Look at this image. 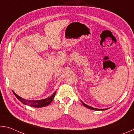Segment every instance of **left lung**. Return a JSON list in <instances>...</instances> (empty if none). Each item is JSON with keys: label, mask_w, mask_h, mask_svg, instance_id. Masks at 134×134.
Masks as SVG:
<instances>
[{"label": "left lung", "mask_w": 134, "mask_h": 134, "mask_svg": "<svg viewBox=\"0 0 134 134\" xmlns=\"http://www.w3.org/2000/svg\"><path fill=\"white\" fill-rule=\"evenodd\" d=\"M81 103H82L83 105L85 106L86 108H89L90 109H92V110H106L107 109H96V108H93V107H91V106H88L87 105H86L85 103H84L82 101H81Z\"/></svg>", "instance_id": "left-lung-1"}]
</instances>
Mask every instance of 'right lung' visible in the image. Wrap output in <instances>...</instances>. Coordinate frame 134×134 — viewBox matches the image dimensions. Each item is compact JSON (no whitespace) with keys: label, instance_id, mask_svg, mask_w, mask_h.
Returning <instances> with one entry per match:
<instances>
[{"label":"right lung","instance_id":"right-lung-1","mask_svg":"<svg viewBox=\"0 0 134 134\" xmlns=\"http://www.w3.org/2000/svg\"><path fill=\"white\" fill-rule=\"evenodd\" d=\"M13 94L15 95V96L22 103L25 104V105H29L31 106H32V107H35V108H42V107H44V106H48L49 103H51V102L53 100L54 96H55V93H56V92H54L51 96L45 99L40 100H29L24 99L23 98H22V97H19V96H18L15 92H13Z\"/></svg>","mask_w":134,"mask_h":134}]
</instances>
